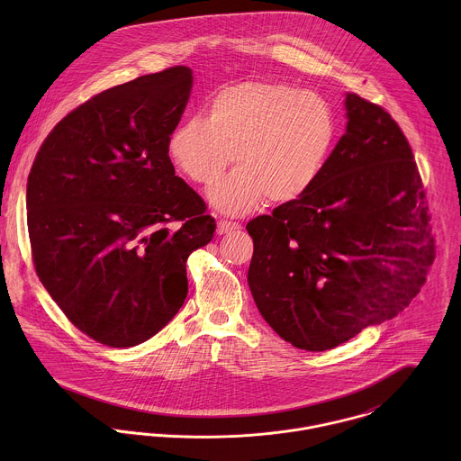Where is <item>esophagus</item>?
<instances>
[{
	"instance_id": "esophagus-1",
	"label": "esophagus",
	"mask_w": 461,
	"mask_h": 461,
	"mask_svg": "<svg viewBox=\"0 0 461 461\" xmlns=\"http://www.w3.org/2000/svg\"><path fill=\"white\" fill-rule=\"evenodd\" d=\"M240 229H241V225H240V223H236V221L220 220V221H218V227H216V232H218L220 236H223V234H230V232H236V230H240Z\"/></svg>"
}]
</instances>
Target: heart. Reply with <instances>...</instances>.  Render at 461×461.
<instances>
[{
  "instance_id": "heart-1",
  "label": "heart",
  "mask_w": 461,
  "mask_h": 461,
  "mask_svg": "<svg viewBox=\"0 0 461 461\" xmlns=\"http://www.w3.org/2000/svg\"><path fill=\"white\" fill-rule=\"evenodd\" d=\"M337 134L329 103L275 81H241L218 90L205 119L190 117L168 136V156L195 185L211 186L214 209L243 216L303 197L321 176Z\"/></svg>"
}]
</instances>
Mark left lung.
Here are the masks:
<instances>
[{"label":"left lung","mask_w":461,"mask_h":461,"mask_svg":"<svg viewBox=\"0 0 461 461\" xmlns=\"http://www.w3.org/2000/svg\"><path fill=\"white\" fill-rule=\"evenodd\" d=\"M346 132L303 197L249 221V285L266 323L307 351L395 318L433 263L422 181L394 119L346 94Z\"/></svg>","instance_id":"1"}]
</instances>
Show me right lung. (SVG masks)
Wrapping results in <instances>:
<instances>
[{"label": "right lung", "mask_w": 461, "mask_h": 461, "mask_svg": "<svg viewBox=\"0 0 461 461\" xmlns=\"http://www.w3.org/2000/svg\"><path fill=\"white\" fill-rule=\"evenodd\" d=\"M192 85L177 66L94 95L48 134L28 176L37 275L74 327L112 348L179 312L186 261L216 229L168 158Z\"/></svg>", "instance_id": "obj_1"}]
</instances>
